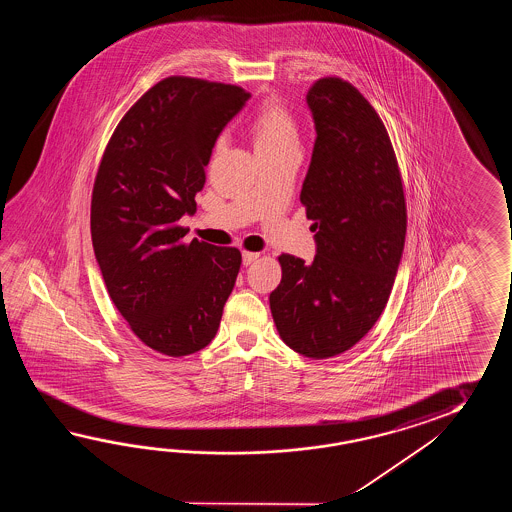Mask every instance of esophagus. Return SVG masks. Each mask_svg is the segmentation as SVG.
<instances>
[{"label":"esophagus","mask_w":512,"mask_h":512,"mask_svg":"<svg viewBox=\"0 0 512 512\" xmlns=\"http://www.w3.org/2000/svg\"><path fill=\"white\" fill-rule=\"evenodd\" d=\"M260 258V252H243V265H251L252 261H256Z\"/></svg>","instance_id":"esophagus-1"}]
</instances>
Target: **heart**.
I'll use <instances>...</instances> for the list:
<instances>
[{"label": "heart", "mask_w": 512, "mask_h": 512, "mask_svg": "<svg viewBox=\"0 0 512 512\" xmlns=\"http://www.w3.org/2000/svg\"><path fill=\"white\" fill-rule=\"evenodd\" d=\"M254 150L260 153L298 148V124L280 98H267L249 122Z\"/></svg>", "instance_id": "heart-1"}]
</instances>
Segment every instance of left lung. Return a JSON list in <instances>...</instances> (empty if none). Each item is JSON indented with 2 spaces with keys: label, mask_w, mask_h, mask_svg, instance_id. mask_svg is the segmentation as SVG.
I'll return each instance as SVG.
<instances>
[{
  "label": "left lung",
  "mask_w": 512,
  "mask_h": 512,
  "mask_svg": "<svg viewBox=\"0 0 512 512\" xmlns=\"http://www.w3.org/2000/svg\"><path fill=\"white\" fill-rule=\"evenodd\" d=\"M307 104L316 141L300 201L315 221L316 256H278L282 282L269 304L283 342L320 360L353 348L388 304L406 201L390 135L357 87L318 78Z\"/></svg>",
  "instance_id": "left-lung-1"
}]
</instances>
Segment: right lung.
<instances>
[{"label":"right lung","instance_id":"right-lung-1","mask_svg":"<svg viewBox=\"0 0 512 512\" xmlns=\"http://www.w3.org/2000/svg\"><path fill=\"white\" fill-rule=\"evenodd\" d=\"M251 98L240 86L168 77L113 131L91 196V240L109 298L148 348L185 357L218 333L241 252L183 241L221 130Z\"/></svg>","mask_w":512,"mask_h":512}]
</instances>
